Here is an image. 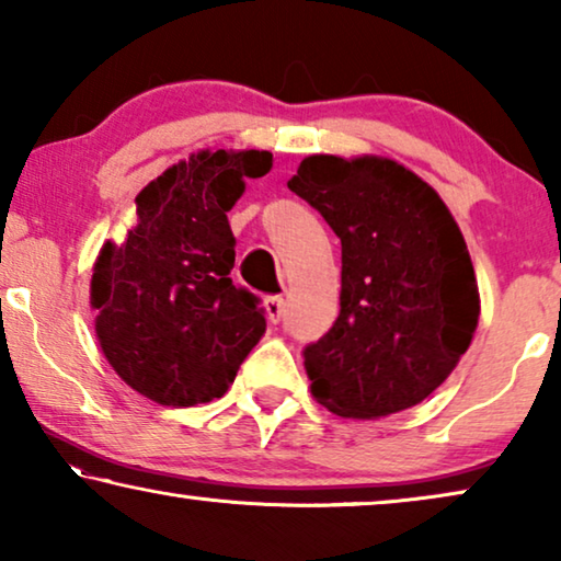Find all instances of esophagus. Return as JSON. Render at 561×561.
Returning a JSON list of instances; mask_svg holds the SVG:
<instances>
[{
    "mask_svg": "<svg viewBox=\"0 0 561 561\" xmlns=\"http://www.w3.org/2000/svg\"><path fill=\"white\" fill-rule=\"evenodd\" d=\"M265 313H267V321L271 323H278L283 319V311H286V300L280 296H271L265 298Z\"/></svg>",
    "mask_w": 561,
    "mask_h": 561,
    "instance_id": "esophagus-1",
    "label": "esophagus"
}]
</instances>
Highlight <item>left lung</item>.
Here are the masks:
<instances>
[{"instance_id": "left-lung-1", "label": "left lung", "mask_w": 561, "mask_h": 561, "mask_svg": "<svg viewBox=\"0 0 561 561\" xmlns=\"http://www.w3.org/2000/svg\"><path fill=\"white\" fill-rule=\"evenodd\" d=\"M341 240V311L304 352L316 402L387 417L433 394L473 341L481 298L458 222L387 157L313 153L288 180Z\"/></svg>"}]
</instances>
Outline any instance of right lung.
Returning <instances> with one entry per match:
<instances>
[{
  "instance_id": "1",
  "label": "right lung",
  "mask_w": 561,
  "mask_h": 561,
  "mask_svg": "<svg viewBox=\"0 0 561 561\" xmlns=\"http://www.w3.org/2000/svg\"><path fill=\"white\" fill-rule=\"evenodd\" d=\"M271 167V151L192 153L144 186L124 245L108 240L95 257V336L113 371L149 400L192 408L222 397L265 334L257 296L230 278L227 213L245 180Z\"/></svg>"
}]
</instances>
